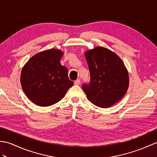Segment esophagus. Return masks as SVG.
<instances>
[{"label": "esophagus", "mask_w": 157, "mask_h": 157, "mask_svg": "<svg viewBox=\"0 0 157 157\" xmlns=\"http://www.w3.org/2000/svg\"><path fill=\"white\" fill-rule=\"evenodd\" d=\"M79 83H80V79H78L77 80H75V81L74 82V84L76 85V86L79 85Z\"/></svg>", "instance_id": "esophagus-1"}]
</instances>
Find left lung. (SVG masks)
<instances>
[{
    "mask_svg": "<svg viewBox=\"0 0 157 157\" xmlns=\"http://www.w3.org/2000/svg\"><path fill=\"white\" fill-rule=\"evenodd\" d=\"M85 57L90 74L82 88L87 99L100 108H109L125 95L129 86L128 73L122 59L112 51L98 47L87 51Z\"/></svg>",
    "mask_w": 157,
    "mask_h": 157,
    "instance_id": "left-lung-1",
    "label": "left lung"
}]
</instances>
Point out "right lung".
<instances>
[{"label": "right lung", "instance_id": "right-lung-1", "mask_svg": "<svg viewBox=\"0 0 157 157\" xmlns=\"http://www.w3.org/2000/svg\"><path fill=\"white\" fill-rule=\"evenodd\" d=\"M63 52L51 49L33 56L21 74L22 88L34 104L49 106L60 101L74 85L69 79L67 69L60 63Z\"/></svg>", "mask_w": 157, "mask_h": 157}]
</instances>
